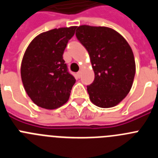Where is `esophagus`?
Instances as JSON below:
<instances>
[{"mask_svg": "<svg viewBox=\"0 0 158 158\" xmlns=\"http://www.w3.org/2000/svg\"><path fill=\"white\" fill-rule=\"evenodd\" d=\"M81 74V70H79L77 73V75L78 77H80Z\"/></svg>", "mask_w": 158, "mask_h": 158, "instance_id": "1", "label": "esophagus"}]
</instances>
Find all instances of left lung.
<instances>
[{"label":"left lung","mask_w":158,"mask_h":158,"mask_svg":"<svg viewBox=\"0 0 158 158\" xmlns=\"http://www.w3.org/2000/svg\"><path fill=\"white\" fill-rule=\"evenodd\" d=\"M76 36L89 52L95 79L87 86L90 100L100 107L117 105L129 93L135 75L133 51L113 29L81 25Z\"/></svg>","instance_id":"obj_1"}]
</instances>
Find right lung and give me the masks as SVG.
<instances>
[{
    "label": "right lung",
    "mask_w": 158,
    "mask_h": 158,
    "mask_svg": "<svg viewBox=\"0 0 158 158\" xmlns=\"http://www.w3.org/2000/svg\"><path fill=\"white\" fill-rule=\"evenodd\" d=\"M76 28L61 27L41 33L25 51L20 69L22 82L39 107L55 109L69 100L76 80L68 71L62 55Z\"/></svg>",
    "instance_id": "right-lung-1"
}]
</instances>
